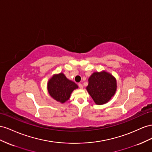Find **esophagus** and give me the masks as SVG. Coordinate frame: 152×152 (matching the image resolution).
I'll return each mask as SVG.
<instances>
[{"instance_id":"34e87169","label":"esophagus","mask_w":152,"mask_h":152,"mask_svg":"<svg viewBox=\"0 0 152 152\" xmlns=\"http://www.w3.org/2000/svg\"><path fill=\"white\" fill-rule=\"evenodd\" d=\"M78 86H79L80 88H81V89L83 88V85H82L81 83H79V84H78Z\"/></svg>"}]
</instances>
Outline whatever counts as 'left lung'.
Returning a JSON list of instances; mask_svg holds the SVG:
<instances>
[{"label":"left lung","mask_w":152,"mask_h":152,"mask_svg":"<svg viewBox=\"0 0 152 152\" xmlns=\"http://www.w3.org/2000/svg\"><path fill=\"white\" fill-rule=\"evenodd\" d=\"M86 90L95 104H104L114 95L116 81L110 73L104 71L94 72L89 77Z\"/></svg>","instance_id":"left-lung-1"}]
</instances>
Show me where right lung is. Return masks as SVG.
Segmentation results:
<instances>
[{"mask_svg":"<svg viewBox=\"0 0 152 152\" xmlns=\"http://www.w3.org/2000/svg\"><path fill=\"white\" fill-rule=\"evenodd\" d=\"M78 88L77 85L68 80L63 73L54 75L48 83V90L56 101L64 103L71 96L72 91Z\"/></svg>","mask_w":152,"mask_h":152,"instance_id":"right-lung-1","label":"right lung"}]
</instances>
